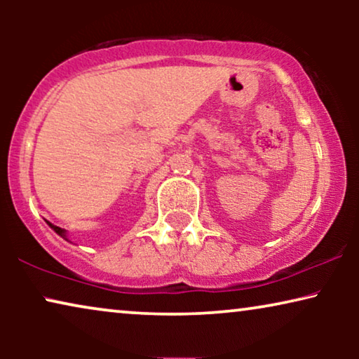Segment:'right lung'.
I'll use <instances>...</instances> for the list:
<instances>
[{
    "mask_svg": "<svg viewBox=\"0 0 359 359\" xmlns=\"http://www.w3.org/2000/svg\"><path fill=\"white\" fill-rule=\"evenodd\" d=\"M48 225H50V229H53L55 230V232L60 235L62 238H65V240H68V237H67V230L65 229H60V227H57V225H53V224H50V222H47ZM68 242H70V240H68Z\"/></svg>",
    "mask_w": 359,
    "mask_h": 359,
    "instance_id": "right-lung-1",
    "label": "right lung"
}]
</instances>
